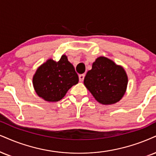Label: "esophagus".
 <instances>
[{
  "mask_svg": "<svg viewBox=\"0 0 156 156\" xmlns=\"http://www.w3.org/2000/svg\"><path fill=\"white\" fill-rule=\"evenodd\" d=\"M84 76H85V75H84V74H80V76H79V80H80V82H83L84 81Z\"/></svg>",
  "mask_w": 156,
  "mask_h": 156,
  "instance_id": "34e87169",
  "label": "esophagus"
}]
</instances>
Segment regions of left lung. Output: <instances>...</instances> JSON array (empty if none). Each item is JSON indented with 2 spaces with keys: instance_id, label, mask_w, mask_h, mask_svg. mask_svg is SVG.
Here are the masks:
<instances>
[{
  "instance_id": "1",
  "label": "left lung",
  "mask_w": 156,
  "mask_h": 156,
  "mask_svg": "<svg viewBox=\"0 0 156 156\" xmlns=\"http://www.w3.org/2000/svg\"><path fill=\"white\" fill-rule=\"evenodd\" d=\"M128 79L124 69L110 59L99 57L88 71L84 84L102 104H113L124 95Z\"/></svg>"
}]
</instances>
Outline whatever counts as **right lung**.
Here are the masks:
<instances>
[{
  "instance_id": "add662e5",
  "label": "right lung",
  "mask_w": 156,
  "mask_h": 156,
  "mask_svg": "<svg viewBox=\"0 0 156 156\" xmlns=\"http://www.w3.org/2000/svg\"><path fill=\"white\" fill-rule=\"evenodd\" d=\"M78 82L74 67L64 55L58 62L52 59L48 60L37 69L33 77L36 93L49 102L60 101Z\"/></svg>"
}]
</instances>
